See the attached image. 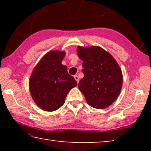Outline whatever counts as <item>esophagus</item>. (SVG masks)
<instances>
[{"instance_id":"34e87169","label":"esophagus","mask_w":151,"mask_h":151,"mask_svg":"<svg viewBox=\"0 0 151 151\" xmlns=\"http://www.w3.org/2000/svg\"><path fill=\"white\" fill-rule=\"evenodd\" d=\"M74 78H75V79L76 81V82H77V83H78V82H79L78 76L77 75H75V76H74Z\"/></svg>"}]
</instances>
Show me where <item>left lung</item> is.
Wrapping results in <instances>:
<instances>
[{
	"instance_id": "left-lung-1",
	"label": "left lung",
	"mask_w": 151,
	"mask_h": 151,
	"mask_svg": "<svg viewBox=\"0 0 151 151\" xmlns=\"http://www.w3.org/2000/svg\"><path fill=\"white\" fill-rule=\"evenodd\" d=\"M77 55L83 61L84 77L78 88L87 103L103 109L116 100L122 85V74L112 56L99 47L77 48Z\"/></svg>"
}]
</instances>
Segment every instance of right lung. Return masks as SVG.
Here are the masks:
<instances>
[{
  "label": "right lung",
  "mask_w": 151,
  "mask_h": 151,
  "mask_svg": "<svg viewBox=\"0 0 151 151\" xmlns=\"http://www.w3.org/2000/svg\"><path fill=\"white\" fill-rule=\"evenodd\" d=\"M65 52L52 50L46 54L30 76L29 88L33 100L46 111L57 110L65 103L72 88L77 85L67 67L61 64Z\"/></svg>",
  "instance_id": "add662e5"
}]
</instances>
